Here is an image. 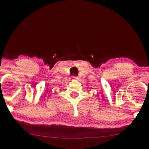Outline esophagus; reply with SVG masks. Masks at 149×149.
I'll use <instances>...</instances> for the list:
<instances>
[{"label": "esophagus", "instance_id": "34e87169", "mask_svg": "<svg viewBox=\"0 0 149 149\" xmlns=\"http://www.w3.org/2000/svg\"><path fill=\"white\" fill-rule=\"evenodd\" d=\"M74 77V78H76V77ZM77 79V78H76Z\"/></svg>", "mask_w": 149, "mask_h": 149}]
</instances>
